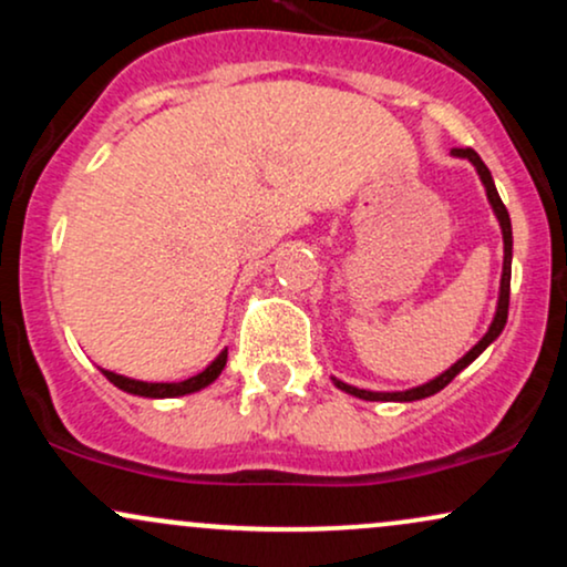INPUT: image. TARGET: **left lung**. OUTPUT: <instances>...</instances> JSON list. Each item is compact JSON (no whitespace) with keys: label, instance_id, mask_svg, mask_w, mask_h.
I'll return each mask as SVG.
<instances>
[{"label":"left lung","instance_id":"1","mask_svg":"<svg viewBox=\"0 0 567 567\" xmlns=\"http://www.w3.org/2000/svg\"><path fill=\"white\" fill-rule=\"evenodd\" d=\"M453 154H455V157L470 159L472 165L477 167L480 181H483V186H485V192H487V202H491L493 213H496V218H498V224H501V234H504V271H501V292H498L496 317H493V322H491V328H487V333L480 338V341L474 343V347L466 351V354L461 357V360L455 362V365H451V368L445 370V373L437 375V379H432L429 383H421V386L408 389V392H368V389L349 386V383L333 379V383H336L338 389H341V392L354 394V396H360V400H370V402H413V400H424V396H432V394H437L440 389H445L447 383H451L455 375H458L466 365H472V362L477 360V357L483 354V351L491 347L493 341H496V338L501 336V330H504L506 317H509V282H512V220H509V213H506L504 202H501L498 192H496V184H493V175L485 167V162L480 159V154L474 152V148H453Z\"/></svg>","mask_w":567,"mask_h":567}]
</instances>
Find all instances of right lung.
Segmentation results:
<instances>
[{
    "instance_id": "right-lung-1",
    "label": "right lung",
    "mask_w": 567,
    "mask_h": 567,
    "mask_svg": "<svg viewBox=\"0 0 567 567\" xmlns=\"http://www.w3.org/2000/svg\"><path fill=\"white\" fill-rule=\"evenodd\" d=\"M226 354L229 351H220L216 360L210 362L202 373L192 375V379L186 381H178V383H148V381H135V379H127V375H116L112 370H101L103 375H106L109 381L114 383L116 389H122V392L127 394H138V396H152V400H162V396H184V394H192V392H199V389H205L207 383H213L220 375V370L226 365Z\"/></svg>"
}]
</instances>
